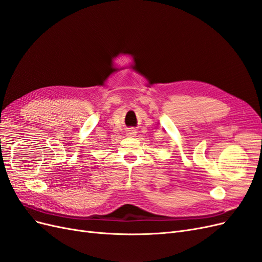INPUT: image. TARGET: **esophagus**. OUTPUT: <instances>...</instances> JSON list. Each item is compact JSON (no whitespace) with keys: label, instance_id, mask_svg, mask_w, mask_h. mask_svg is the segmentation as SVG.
<instances>
[{"label":"esophagus","instance_id":"34e87169","mask_svg":"<svg viewBox=\"0 0 262 262\" xmlns=\"http://www.w3.org/2000/svg\"><path fill=\"white\" fill-rule=\"evenodd\" d=\"M134 133H136V132H134V131H132V133H131V136H134Z\"/></svg>","mask_w":262,"mask_h":262}]
</instances>
